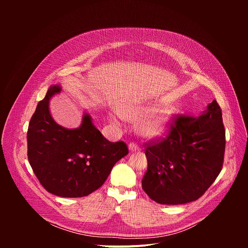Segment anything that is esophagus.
Returning a JSON list of instances; mask_svg holds the SVG:
<instances>
[{"label":"esophagus","mask_w":248,"mask_h":248,"mask_svg":"<svg viewBox=\"0 0 248 248\" xmlns=\"http://www.w3.org/2000/svg\"><path fill=\"white\" fill-rule=\"evenodd\" d=\"M128 149H129L130 152H137V151H139V148L136 145H134L133 143H130L128 145Z\"/></svg>","instance_id":"esophagus-1"}]
</instances>
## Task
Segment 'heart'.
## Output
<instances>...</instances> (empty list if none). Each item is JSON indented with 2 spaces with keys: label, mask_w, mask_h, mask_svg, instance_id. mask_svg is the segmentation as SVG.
<instances>
[{
  "label": "heart",
  "mask_w": 248,
  "mask_h": 248,
  "mask_svg": "<svg viewBox=\"0 0 248 248\" xmlns=\"http://www.w3.org/2000/svg\"><path fill=\"white\" fill-rule=\"evenodd\" d=\"M121 115L136 123V131L140 137L146 140H158L169 131L173 119V111L170 107H156L155 105H124ZM112 124L119 125V118L116 114L110 115Z\"/></svg>",
  "instance_id": "1"
}]
</instances>
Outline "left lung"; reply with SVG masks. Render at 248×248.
<instances>
[{
    "label": "left lung",
    "instance_id": "1",
    "mask_svg": "<svg viewBox=\"0 0 248 248\" xmlns=\"http://www.w3.org/2000/svg\"><path fill=\"white\" fill-rule=\"evenodd\" d=\"M226 134L222 110L213 100L198 117H181L168 137L147 143L142 188L155 202L181 205L197 200L219 175Z\"/></svg>",
    "mask_w": 248,
    "mask_h": 248
}]
</instances>
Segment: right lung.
Instances as JSON below:
<instances>
[{"instance_id":"right-lung-1","label":"right lung","mask_w":248,"mask_h":248,"mask_svg":"<svg viewBox=\"0 0 248 248\" xmlns=\"http://www.w3.org/2000/svg\"><path fill=\"white\" fill-rule=\"evenodd\" d=\"M62 92L53 84L33 114L27 131L29 164L44 188L61 197H83L103 186L115 166L127 155L123 141L110 142L83 113L77 128L57 124L50 100Z\"/></svg>"}]
</instances>
